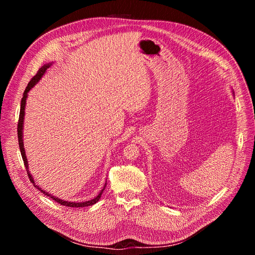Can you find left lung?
<instances>
[{
    "mask_svg": "<svg viewBox=\"0 0 255 255\" xmlns=\"http://www.w3.org/2000/svg\"><path fill=\"white\" fill-rule=\"evenodd\" d=\"M233 94H234V92H233Z\"/></svg>",
    "mask_w": 255,
    "mask_h": 255,
    "instance_id": "obj_1",
    "label": "left lung"
}]
</instances>
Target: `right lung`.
Wrapping results in <instances>:
<instances>
[{
  "mask_svg": "<svg viewBox=\"0 0 255 255\" xmlns=\"http://www.w3.org/2000/svg\"><path fill=\"white\" fill-rule=\"evenodd\" d=\"M52 64H53V63H49V64H45V65H43V66L39 69V70H38L37 74L34 76V78L29 81V83H28V85H27L26 89L24 90V92H23V98H22V100H21V106H20L19 122H18V140H19V146H20L21 155H22L23 161H24V165H25L26 171H27V174H28V177H29L30 182H32V183L34 184V186H35L36 188H38V189H39L41 192H43V195L50 197V198H51V199H53L54 201H55V202H57V203H59V204H61V205L68 206V207H85V206H90V205H94L95 203H97V202L99 201V200H100V198H101V196H102V192H103V190H104V189H105V187H106V183H107V181L105 182V184H104V186H103L102 190L100 191V192H99V195H98L97 197H95L94 199L88 200V201H84V202H72V201H66V200L60 199V198H58V197H56V196H53V195H51V194H50V192L45 191V190H43L42 188H40V187L38 186V185L35 183V180H34V177H33L32 173L29 172L28 160H27V157H26L25 149H24V142H23V126H24V116H25L26 100H27V97H28V92H29V90L32 89V88H34V87H35V85L42 79V76L44 75V73H45V72H47L48 69L52 66Z\"/></svg>",
  "mask_w": 255,
  "mask_h": 255,
  "instance_id": "right-lung-1",
  "label": "right lung"
}]
</instances>
